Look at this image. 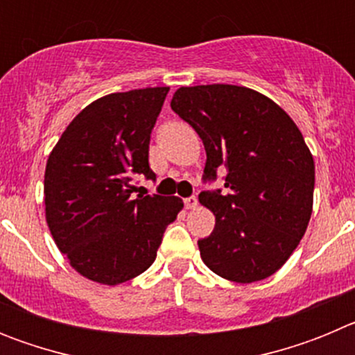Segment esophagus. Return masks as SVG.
I'll use <instances>...</instances> for the list:
<instances>
[{
	"mask_svg": "<svg viewBox=\"0 0 355 355\" xmlns=\"http://www.w3.org/2000/svg\"><path fill=\"white\" fill-rule=\"evenodd\" d=\"M197 205H199L197 197H187V199H184V208L187 209H196Z\"/></svg>",
	"mask_w": 355,
	"mask_h": 355,
	"instance_id": "esophagus-1",
	"label": "esophagus"
}]
</instances>
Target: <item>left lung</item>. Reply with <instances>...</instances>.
<instances>
[{"label": "left lung", "mask_w": 355, "mask_h": 355, "mask_svg": "<svg viewBox=\"0 0 355 355\" xmlns=\"http://www.w3.org/2000/svg\"><path fill=\"white\" fill-rule=\"evenodd\" d=\"M172 110L206 149L202 180L225 171V192H200L215 229L197 241L209 270L233 283L270 277L291 256L313 211L315 162L290 115L238 85L175 90Z\"/></svg>", "instance_id": "left-lung-1"}]
</instances>
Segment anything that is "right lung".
Segmentation results:
<instances>
[{
	"label": "right lung",
	"mask_w": 355,
	"mask_h": 355,
	"mask_svg": "<svg viewBox=\"0 0 355 355\" xmlns=\"http://www.w3.org/2000/svg\"><path fill=\"white\" fill-rule=\"evenodd\" d=\"M168 87L115 92L85 106L53 147L44 174L46 220L56 247L94 283H126L156 259L180 197L133 196L155 180L149 140Z\"/></svg>",
	"instance_id": "obj_1"
}]
</instances>
